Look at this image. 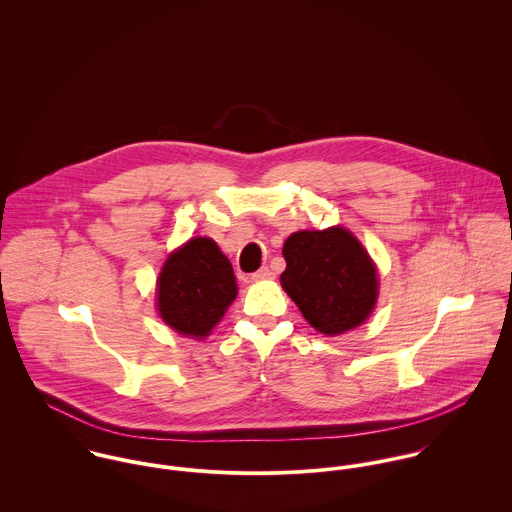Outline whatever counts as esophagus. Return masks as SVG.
<instances>
[{"mask_svg":"<svg viewBox=\"0 0 512 512\" xmlns=\"http://www.w3.org/2000/svg\"><path fill=\"white\" fill-rule=\"evenodd\" d=\"M272 278H274V274H272V270L268 266H264L256 274H252L254 282H264V280H272Z\"/></svg>","mask_w":512,"mask_h":512,"instance_id":"1","label":"esophagus"}]
</instances>
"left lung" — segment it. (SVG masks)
Wrapping results in <instances>:
<instances>
[{"label": "left lung", "mask_w": 512, "mask_h": 512, "mask_svg": "<svg viewBox=\"0 0 512 512\" xmlns=\"http://www.w3.org/2000/svg\"><path fill=\"white\" fill-rule=\"evenodd\" d=\"M282 252V288L319 333L341 335L372 313L378 297L376 266L347 228L293 232Z\"/></svg>", "instance_id": "obj_1"}]
</instances>
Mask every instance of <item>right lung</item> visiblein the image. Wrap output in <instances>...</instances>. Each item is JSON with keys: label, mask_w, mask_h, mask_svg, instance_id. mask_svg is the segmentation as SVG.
Segmentation results:
<instances>
[{"label": "right lung", "mask_w": 512, "mask_h": 512, "mask_svg": "<svg viewBox=\"0 0 512 512\" xmlns=\"http://www.w3.org/2000/svg\"><path fill=\"white\" fill-rule=\"evenodd\" d=\"M238 293L230 260L211 238H191L165 260L157 278V311L185 337L203 339Z\"/></svg>", "instance_id": "add662e5"}]
</instances>
